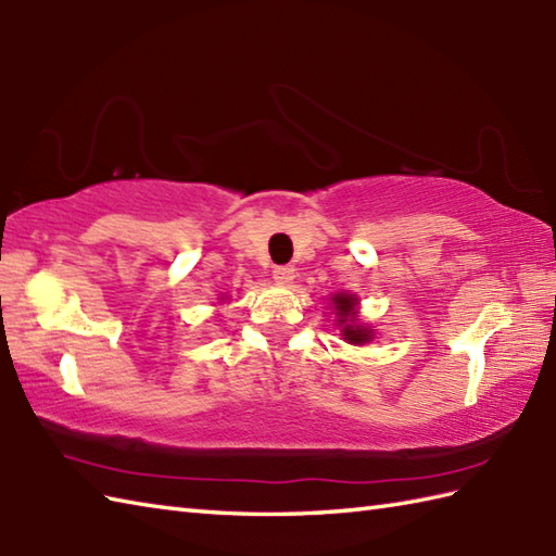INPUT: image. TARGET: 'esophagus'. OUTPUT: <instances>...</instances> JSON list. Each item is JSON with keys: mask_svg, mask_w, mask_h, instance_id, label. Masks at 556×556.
<instances>
[{"mask_svg": "<svg viewBox=\"0 0 556 556\" xmlns=\"http://www.w3.org/2000/svg\"><path fill=\"white\" fill-rule=\"evenodd\" d=\"M293 277H296V269H293L291 265L275 267V281H277V285H291Z\"/></svg>", "mask_w": 556, "mask_h": 556, "instance_id": "obj_1", "label": "esophagus"}]
</instances>
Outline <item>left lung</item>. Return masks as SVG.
Returning <instances> with one entry per match:
<instances>
[{
    "instance_id": "left-lung-1",
    "label": "left lung",
    "mask_w": 556,
    "mask_h": 556,
    "mask_svg": "<svg viewBox=\"0 0 556 556\" xmlns=\"http://www.w3.org/2000/svg\"><path fill=\"white\" fill-rule=\"evenodd\" d=\"M334 301V311L339 315V325H344V339L351 341V344H365V341L372 339V332L368 327L356 325V299L349 296V293H337L332 299Z\"/></svg>"
}]
</instances>
